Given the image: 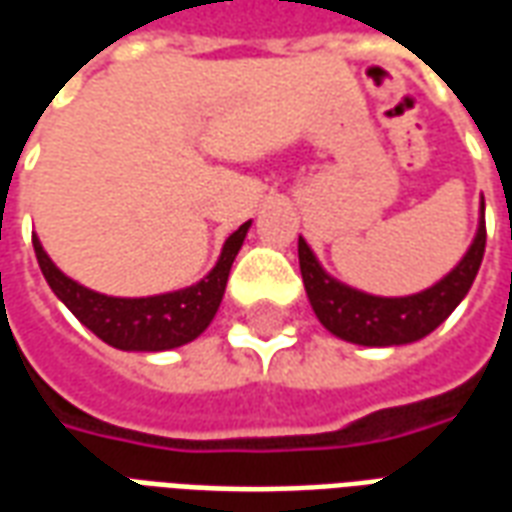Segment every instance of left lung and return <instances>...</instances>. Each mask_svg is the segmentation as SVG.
I'll return each instance as SVG.
<instances>
[{
  "instance_id": "1",
  "label": "left lung",
  "mask_w": 512,
  "mask_h": 512,
  "mask_svg": "<svg viewBox=\"0 0 512 512\" xmlns=\"http://www.w3.org/2000/svg\"><path fill=\"white\" fill-rule=\"evenodd\" d=\"M483 252L485 202H480V224L461 263L433 288L419 290L414 296L386 299V296H370L365 290L348 288L340 279L329 277L318 263V257L312 255L307 241L299 238L301 279H304V290L318 321L345 343L376 345V348L417 343L439 323L447 321L472 288L483 263Z\"/></svg>"
}]
</instances>
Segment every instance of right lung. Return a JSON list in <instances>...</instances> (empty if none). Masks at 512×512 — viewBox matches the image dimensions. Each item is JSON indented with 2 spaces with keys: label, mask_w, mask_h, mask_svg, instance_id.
I'll use <instances>...</instances> for the list:
<instances>
[{
  "label": "right lung",
  "mask_w": 512,
  "mask_h": 512,
  "mask_svg": "<svg viewBox=\"0 0 512 512\" xmlns=\"http://www.w3.org/2000/svg\"><path fill=\"white\" fill-rule=\"evenodd\" d=\"M249 224H241L222 246V255L216 266L202 277L197 285L172 293H158V296H145V299H117L106 293L84 288L76 279L65 277L60 268L51 263L46 249L32 235L35 257H38L40 271L54 290V296L79 318V321L101 337L106 345L120 348V351H169L180 345L197 340L208 326L213 315L222 304L224 288L230 268L244 244Z\"/></svg>",
  "instance_id": "add662e5"
}]
</instances>
